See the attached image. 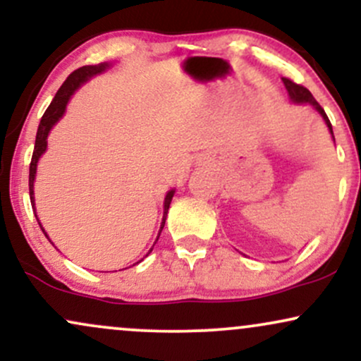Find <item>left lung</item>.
Masks as SVG:
<instances>
[{
	"label": "left lung",
	"mask_w": 361,
	"mask_h": 361,
	"mask_svg": "<svg viewBox=\"0 0 361 361\" xmlns=\"http://www.w3.org/2000/svg\"><path fill=\"white\" fill-rule=\"evenodd\" d=\"M283 85H285V88H287V91H288L290 100H292L293 103H310V105H312L314 109H316L319 114L322 115V118H324L326 126L329 127V132H331V134H333V127H331L329 118H327L326 111L322 110V106L316 102V98L312 97V93H310L307 88H304V86H302V85H297V82H293L292 80H288V78H283Z\"/></svg>",
	"instance_id": "1"
}]
</instances>
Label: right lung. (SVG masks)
Listing matches in <instances>:
<instances>
[{"label":"right lung","instance_id":"add662e5","mask_svg":"<svg viewBox=\"0 0 361 361\" xmlns=\"http://www.w3.org/2000/svg\"><path fill=\"white\" fill-rule=\"evenodd\" d=\"M109 68V64L106 62H102V64L98 66H82V68L76 69V71L71 73L68 76V80L64 81V85L61 86L59 91L56 93V97H54V100L51 105H49V109L45 110L42 120H40V126H39V130H37V139H35V147H34V154H32V163H30V175H28V190H30V202H32V209H34L35 212V198H34V181H35V173H37V163H39L40 156L44 154L45 149H47V135L49 132H51V128L54 127V123L59 120L62 115H64V110H66V105H68L69 98H71V94L76 91L82 82H86L90 80L91 76H94V74H100L105 71V69ZM173 195H175V190H171V192L166 193V198H164V214H163V222H161V229H159V234L161 231H163L164 227V222H166V215H168V209H169V204H171V198ZM37 217V215H35ZM37 222H39V219H37ZM40 229L44 231L42 224L39 222ZM44 234L47 235V233L44 231ZM159 234H157V239H159ZM49 239V235H47ZM156 239V241H157ZM156 244V243H154ZM152 251V247H151ZM149 251V252H151ZM147 252V255H149Z\"/></svg>","mask_w":361,"mask_h":361}]
</instances>
